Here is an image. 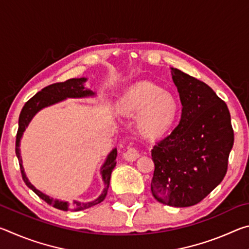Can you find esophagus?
<instances>
[{
  "label": "esophagus",
  "instance_id": "34e87169",
  "mask_svg": "<svg viewBox=\"0 0 249 249\" xmlns=\"http://www.w3.org/2000/svg\"><path fill=\"white\" fill-rule=\"evenodd\" d=\"M138 157H140V153L135 147H128V149L123 154V158L127 161H135Z\"/></svg>",
  "mask_w": 249,
  "mask_h": 249
}]
</instances>
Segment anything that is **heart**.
I'll use <instances>...</instances> for the list:
<instances>
[{"label": "heart", "mask_w": 249, "mask_h": 249, "mask_svg": "<svg viewBox=\"0 0 249 249\" xmlns=\"http://www.w3.org/2000/svg\"><path fill=\"white\" fill-rule=\"evenodd\" d=\"M121 108L126 114H140L138 129L147 137L165 133L177 114L175 99L150 83H140L132 88L122 100Z\"/></svg>", "instance_id": "heart-1"}]
</instances>
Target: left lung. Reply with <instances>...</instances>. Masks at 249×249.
<instances>
[{
	"mask_svg": "<svg viewBox=\"0 0 249 249\" xmlns=\"http://www.w3.org/2000/svg\"><path fill=\"white\" fill-rule=\"evenodd\" d=\"M171 75L182 104L170 135L151 150V193L160 203H199L224 179L234 132L227 105L204 82L176 68Z\"/></svg>",
	"mask_w": 249,
	"mask_h": 249,
	"instance_id": "obj_1",
	"label": "left lung"
}]
</instances>
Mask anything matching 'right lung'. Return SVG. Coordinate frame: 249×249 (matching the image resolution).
<instances>
[{
    "label": "right lung",
    "mask_w": 249,
    "mask_h": 249,
    "mask_svg": "<svg viewBox=\"0 0 249 249\" xmlns=\"http://www.w3.org/2000/svg\"><path fill=\"white\" fill-rule=\"evenodd\" d=\"M87 80H88L87 78H73V79L67 80L65 82L53 83L44 88L43 90L38 92V93H36L31 100L25 103L18 119V135H16L15 153L18 158L20 172H22L24 182L26 183L27 187L29 189H32V190L35 192L40 199H43L45 202H47L48 204L53 205V208L62 210V211L86 210V209L91 208V206L101 203V202L105 199V196L107 195L111 174L113 169H114V167L116 166L115 160L117 157V149L114 148L109 151V154L107 156V159H105L104 163L100 169V174H101V177H102V181L104 183V189L102 193H101V195L93 201L80 202V201L74 200L72 203H69L68 201L53 199V197L45 195V193L39 191L38 189H36L31 183V181L28 180L26 174H25V170L23 167V160H22V157H20V149H19L20 140H22L25 129L27 128V126L29 125V123H31L33 117L35 116L40 109L48 107L50 105L62 102V101H65L66 99H82V98H89V96H94L95 93L93 91L90 89H87V88L84 87V83L87 82Z\"/></svg>",
    "instance_id": "add662e5"
}]
</instances>
